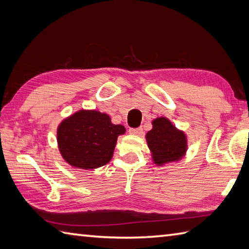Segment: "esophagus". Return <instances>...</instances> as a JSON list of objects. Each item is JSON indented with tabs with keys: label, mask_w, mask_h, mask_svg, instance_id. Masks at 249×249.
Here are the masks:
<instances>
[{
	"label": "esophagus",
	"mask_w": 249,
	"mask_h": 249,
	"mask_svg": "<svg viewBox=\"0 0 249 249\" xmlns=\"http://www.w3.org/2000/svg\"><path fill=\"white\" fill-rule=\"evenodd\" d=\"M129 134L131 135H136V136H141L142 134H143V129H142L141 127H138V128H129Z\"/></svg>",
	"instance_id": "1"
}]
</instances>
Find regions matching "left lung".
Wrapping results in <instances>:
<instances>
[{
	"mask_svg": "<svg viewBox=\"0 0 249 249\" xmlns=\"http://www.w3.org/2000/svg\"><path fill=\"white\" fill-rule=\"evenodd\" d=\"M152 124L153 128L147 131L145 138L156 165L181 160L187 150V139L183 131L166 118H157Z\"/></svg>",
	"mask_w": 249,
	"mask_h": 249,
	"instance_id": "8db88e82",
	"label": "left lung"
}]
</instances>
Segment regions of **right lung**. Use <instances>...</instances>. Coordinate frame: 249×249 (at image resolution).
<instances>
[{
	"instance_id": "add662e5",
	"label": "right lung",
	"mask_w": 249,
	"mask_h": 249,
	"mask_svg": "<svg viewBox=\"0 0 249 249\" xmlns=\"http://www.w3.org/2000/svg\"><path fill=\"white\" fill-rule=\"evenodd\" d=\"M124 133V126L111 123L108 114L80 110L62 122L56 136L63 158L72 167L88 170L111 160L118 137Z\"/></svg>"
}]
</instances>
